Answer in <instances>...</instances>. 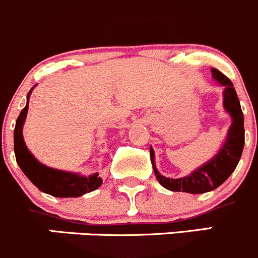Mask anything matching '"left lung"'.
<instances>
[{
  "mask_svg": "<svg viewBox=\"0 0 258 258\" xmlns=\"http://www.w3.org/2000/svg\"><path fill=\"white\" fill-rule=\"evenodd\" d=\"M211 71H212V78L215 79L216 83L224 88L223 108L231 115L232 124L227 133L226 140L215 157L193 170L190 174L177 178V179L167 178L158 172L155 167L154 150L150 147V162H152L155 177L160 185L172 192H187L190 195L211 192L228 179L241 159L242 150L244 147V125L243 113H242L238 96L234 90L233 84L227 76H224L217 69H212Z\"/></svg>",
  "mask_w": 258,
  "mask_h": 258,
  "instance_id": "8db88e82",
  "label": "left lung"
}]
</instances>
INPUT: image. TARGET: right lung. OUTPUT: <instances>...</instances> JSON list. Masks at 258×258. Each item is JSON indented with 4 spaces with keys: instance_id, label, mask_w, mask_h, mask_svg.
I'll return each instance as SVG.
<instances>
[{
    "instance_id": "add662e5",
    "label": "right lung",
    "mask_w": 258,
    "mask_h": 258,
    "mask_svg": "<svg viewBox=\"0 0 258 258\" xmlns=\"http://www.w3.org/2000/svg\"><path fill=\"white\" fill-rule=\"evenodd\" d=\"M34 88L27 94L26 106L20 113L14 132V149L19 167L41 192L47 193L53 197L75 198L98 189L103 184V179L99 177V173L86 177L79 173L55 169V168L47 167L40 163L27 149L24 135H22V129H24L27 110H29L30 95Z\"/></svg>"
}]
</instances>
